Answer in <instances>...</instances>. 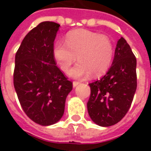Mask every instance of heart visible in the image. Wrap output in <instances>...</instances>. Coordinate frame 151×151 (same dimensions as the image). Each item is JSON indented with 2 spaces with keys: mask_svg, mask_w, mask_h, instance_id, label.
<instances>
[{
  "mask_svg": "<svg viewBox=\"0 0 151 151\" xmlns=\"http://www.w3.org/2000/svg\"><path fill=\"white\" fill-rule=\"evenodd\" d=\"M107 60H108V58H107V56H105V55L104 54V53H103L101 56L99 57V61L100 63H102L103 65H104L105 62L107 61Z\"/></svg>",
  "mask_w": 151,
  "mask_h": 151,
  "instance_id": "heart-1",
  "label": "heart"
}]
</instances>
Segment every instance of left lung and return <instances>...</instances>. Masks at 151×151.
<instances>
[{"label": "left lung", "instance_id": "1", "mask_svg": "<svg viewBox=\"0 0 151 151\" xmlns=\"http://www.w3.org/2000/svg\"><path fill=\"white\" fill-rule=\"evenodd\" d=\"M59 27L53 22L40 23L25 36L15 55L14 86L18 100L27 116L43 126L61 119L73 89L54 56Z\"/></svg>", "mask_w": 151, "mask_h": 151}]
</instances>
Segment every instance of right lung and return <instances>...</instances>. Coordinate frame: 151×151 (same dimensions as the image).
Wrapping results in <instances>:
<instances>
[{
    "label": "right lung",
    "instance_id": "right-lung-1",
    "mask_svg": "<svg viewBox=\"0 0 151 151\" xmlns=\"http://www.w3.org/2000/svg\"><path fill=\"white\" fill-rule=\"evenodd\" d=\"M136 66L129 45L124 39L119 40L111 68L101 78L89 84L87 110L96 124L111 126L126 115L136 92Z\"/></svg>",
    "mask_w": 151,
    "mask_h": 151
}]
</instances>
